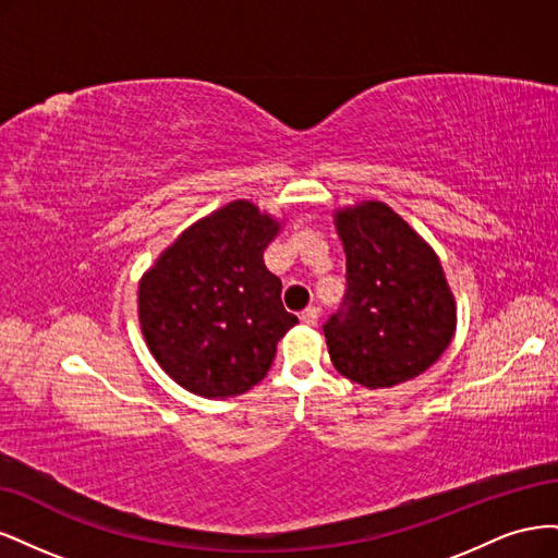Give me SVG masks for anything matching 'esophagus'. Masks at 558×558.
<instances>
[{
    "instance_id": "34e87169",
    "label": "esophagus",
    "mask_w": 558,
    "mask_h": 558,
    "mask_svg": "<svg viewBox=\"0 0 558 558\" xmlns=\"http://www.w3.org/2000/svg\"><path fill=\"white\" fill-rule=\"evenodd\" d=\"M300 320H302V324H305V326H316V324H318V310H316V307H307L305 312L300 314Z\"/></svg>"
}]
</instances>
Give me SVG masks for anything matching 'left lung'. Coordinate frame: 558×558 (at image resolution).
Masks as SVG:
<instances>
[{
  "label": "left lung",
  "mask_w": 558,
  "mask_h": 558,
  "mask_svg": "<svg viewBox=\"0 0 558 558\" xmlns=\"http://www.w3.org/2000/svg\"><path fill=\"white\" fill-rule=\"evenodd\" d=\"M335 228L347 253V295L324 326L335 369L365 388L426 373L456 330L440 258L377 199L337 209Z\"/></svg>",
  "instance_id": "left-lung-1"
}]
</instances>
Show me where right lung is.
Returning <instances> with one entry per match:
<instances>
[{
	"instance_id": "obj_1",
	"label": "right lung",
	"mask_w": 558,
	"mask_h": 558,
	"mask_svg": "<svg viewBox=\"0 0 558 558\" xmlns=\"http://www.w3.org/2000/svg\"><path fill=\"white\" fill-rule=\"evenodd\" d=\"M281 223L248 199L199 218L140 281V324L160 367L185 391L232 398L256 386L298 316L263 251Z\"/></svg>"
}]
</instances>
